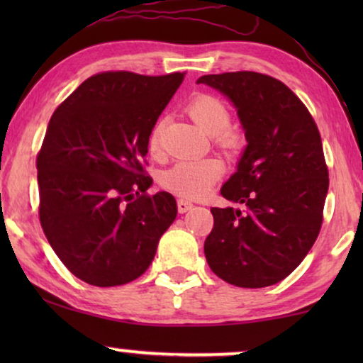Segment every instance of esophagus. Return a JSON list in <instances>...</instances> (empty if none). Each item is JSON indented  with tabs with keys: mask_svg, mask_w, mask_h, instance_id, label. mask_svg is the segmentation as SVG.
I'll use <instances>...</instances> for the list:
<instances>
[{
	"mask_svg": "<svg viewBox=\"0 0 363 363\" xmlns=\"http://www.w3.org/2000/svg\"><path fill=\"white\" fill-rule=\"evenodd\" d=\"M177 206H178V213H182V215H183V213H186L188 210H191L193 203L188 201V200H183V198H182V200L177 201Z\"/></svg>",
	"mask_w": 363,
	"mask_h": 363,
	"instance_id": "obj_1",
	"label": "esophagus"
}]
</instances>
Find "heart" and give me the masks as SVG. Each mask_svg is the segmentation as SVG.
Here are the masks:
<instances>
[{
	"label": "heart",
	"mask_w": 363,
	"mask_h": 363,
	"mask_svg": "<svg viewBox=\"0 0 363 363\" xmlns=\"http://www.w3.org/2000/svg\"><path fill=\"white\" fill-rule=\"evenodd\" d=\"M186 112L198 127L208 135H213L215 143L221 150L230 155H235L245 147V135L241 130L230 125L231 113L226 104L215 96L193 97L186 106ZM162 142V122H157L148 135V152L152 155L160 153ZM223 172V163L216 158H193V160H182L162 173L160 185L167 191L180 198L205 196L211 186L220 180Z\"/></svg>",
	"instance_id": "obj_1"
}]
</instances>
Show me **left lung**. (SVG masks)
Here are the masks:
<instances>
[{"label": "left lung", "mask_w": 363, "mask_h": 363, "mask_svg": "<svg viewBox=\"0 0 363 363\" xmlns=\"http://www.w3.org/2000/svg\"><path fill=\"white\" fill-rule=\"evenodd\" d=\"M196 84L235 104L247 140L221 188L242 210L211 208L206 261L233 286H272L301 264L319 236L329 190L319 128L301 99L266 74H208Z\"/></svg>", "instance_id": "1"}]
</instances>
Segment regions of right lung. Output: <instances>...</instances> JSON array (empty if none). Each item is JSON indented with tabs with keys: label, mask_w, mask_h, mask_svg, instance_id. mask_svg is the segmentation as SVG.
<instances>
[{
	"label": "right lung",
	"mask_w": 363,
	"mask_h": 363,
	"mask_svg": "<svg viewBox=\"0 0 363 363\" xmlns=\"http://www.w3.org/2000/svg\"><path fill=\"white\" fill-rule=\"evenodd\" d=\"M185 72L89 77L54 111L38 153L39 220L79 279L127 284L152 264L177 218L170 193L148 195V135Z\"/></svg>",
	"instance_id": "right-lung-1"
}]
</instances>
